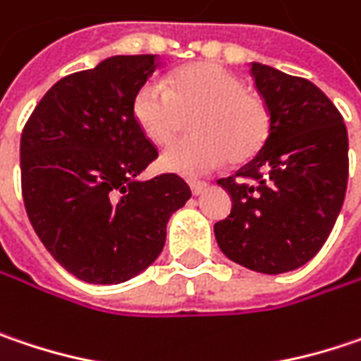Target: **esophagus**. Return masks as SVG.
<instances>
[{"instance_id":"esophagus-1","label":"esophagus","mask_w":361,"mask_h":361,"mask_svg":"<svg viewBox=\"0 0 361 361\" xmlns=\"http://www.w3.org/2000/svg\"><path fill=\"white\" fill-rule=\"evenodd\" d=\"M189 187H191V191H193V195H199V193H203V189L207 187L203 180H197V178H191L189 180Z\"/></svg>"}]
</instances>
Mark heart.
<instances>
[{
	"label": "heart",
	"instance_id": "1",
	"mask_svg": "<svg viewBox=\"0 0 361 361\" xmlns=\"http://www.w3.org/2000/svg\"><path fill=\"white\" fill-rule=\"evenodd\" d=\"M133 116L143 135L170 145L195 116L193 137L172 145L162 162L168 170L201 174L226 160L245 164L269 142L273 116L267 100L218 63H193L168 75V90L147 82L133 98Z\"/></svg>",
	"mask_w": 361,
	"mask_h": 361
}]
</instances>
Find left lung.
Instances as JSON below:
<instances>
[{
    "instance_id": "8db88e82",
    "label": "left lung",
    "mask_w": 361,
    "mask_h": 361,
    "mask_svg": "<svg viewBox=\"0 0 361 361\" xmlns=\"http://www.w3.org/2000/svg\"><path fill=\"white\" fill-rule=\"evenodd\" d=\"M273 116L269 142L228 178L232 212L214 226L221 252L259 273L308 263L329 238L348 189V129L312 82L252 63Z\"/></svg>"
}]
</instances>
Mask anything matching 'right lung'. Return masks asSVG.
Here are the masks:
<instances>
[{
    "label": "right lung",
    "instance_id": "obj_1",
    "mask_svg": "<svg viewBox=\"0 0 361 361\" xmlns=\"http://www.w3.org/2000/svg\"><path fill=\"white\" fill-rule=\"evenodd\" d=\"M158 55H118L65 75L28 116L20 180L28 219L51 257L88 283H121L149 267L166 224L189 197L174 172L135 180L158 158L133 98Z\"/></svg>",
    "mask_w": 361,
    "mask_h": 361
}]
</instances>
